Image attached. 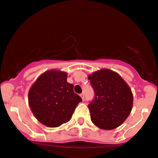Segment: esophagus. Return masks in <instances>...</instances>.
I'll use <instances>...</instances> for the list:
<instances>
[{
  "mask_svg": "<svg viewBox=\"0 0 158 158\" xmlns=\"http://www.w3.org/2000/svg\"><path fill=\"white\" fill-rule=\"evenodd\" d=\"M80 97L81 98H82V100H85V95H84V94H80Z\"/></svg>",
  "mask_w": 158,
  "mask_h": 158,
  "instance_id": "esophagus-1",
  "label": "esophagus"
}]
</instances>
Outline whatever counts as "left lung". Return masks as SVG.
Returning a JSON list of instances; mask_svg holds the SVG:
<instances>
[{
	"label": "left lung",
	"instance_id": "8db88e82",
	"mask_svg": "<svg viewBox=\"0 0 158 158\" xmlns=\"http://www.w3.org/2000/svg\"><path fill=\"white\" fill-rule=\"evenodd\" d=\"M88 78L95 94L88 105L91 121L103 130L119 127L132 110L131 89L119 74L108 69L96 71Z\"/></svg>",
	"mask_w": 158,
	"mask_h": 158
}]
</instances>
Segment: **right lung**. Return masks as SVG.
<instances>
[{
	"label": "right lung",
	"instance_id": "1",
	"mask_svg": "<svg viewBox=\"0 0 158 158\" xmlns=\"http://www.w3.org/2000/svg\"><path fill=\"white\" fill-rule=\"evenodd\" d=\"M67 73L52 70L41 74L28 92L29 106L36 118L49 127L68 122L82 98L67 82Z\"/></svg>",
	"mask_w": 158,
	"mask_h": 158
}]
</instances>
